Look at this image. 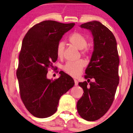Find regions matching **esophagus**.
Listing matches in <instances>:
<instances>
[{
    "instance_id": "obj_1",
    "label": "esophagus",
    "mask_w": 133,
    "mask_h": 133,
    "mask_svg": "<svg viewBox=\"0 0 133 133\" xmlns=\"http://www.w3.org/2000/svg\"><path fill=\"white\" fill-rule=\"evenodd\" d=\"M74 85H76V86H77V85H78V82L77 80H76V79H74Z\"/></svg>"
}]
</instances>
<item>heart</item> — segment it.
Here are the masks:
<instances>
[{"label":"heart","mask_w":133,"mask_h":133,"mask_svg":"<svg viewBox=\"0 0 133 133\" xmlns=\"http://www.w3.org/2000/svg\"><path fill=\"white\" fill-rule=\"evenodd\" d=\"M69 42L72 45L79 50H81V53L87 56L90 54V50L87 46L88 40L84 36L78 32H75L69 37ZM65 50V43L63 42H59L56 47V53L58 57H63ZM86 65V62L83 59H80L74 62H68L63 67L64 71L68 75L72 77H77L81 74L83 68Z\"/></svg>","instance_id":"1"}]
</instances>
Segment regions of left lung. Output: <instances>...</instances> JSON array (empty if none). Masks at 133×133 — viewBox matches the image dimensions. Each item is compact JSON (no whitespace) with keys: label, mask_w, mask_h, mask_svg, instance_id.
Listing matches in <instances>:
<instances>
[{"label":"left lung","mask_w":133,"mask_h":133,"mask_svg":"<svg viewBox=\"0 0 133 133\" xmlns=\"http://www.w3.org/2000/svg\"><path fill=\"white\" fill-rule=\"evenodd\" d=\"M81 27L91 31L94 45L85 70L84 77L88 81L79 83L84 92L77 102V109L83 119L95 121L108 111L114 101L119 82V57L116 38L107 26L91 21ZM91 78L94 81L90 82Z\"/></svg>","instance_id":"1"}]
</instances>
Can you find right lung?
Wrapping results in <instances>:
<instances>
[{
    "instance_id": "1",
    "label": "right lung",
    "mask_w": 133,
    "mask_h": 133,
    "mask_svg": "<svg viewBox=\"0 0 133 133\" xmlns=\"http://www.w3.org/2000/svg\"><path fill=\"white\" fill-rule=\"evenodd\" d=\"M74 25L43 21L34 25L23 37L16 76L22 101L36 117L46 118L55 113L60 98L74 86V80L63 71L54 81L47 79L46 74L57 60L58 43Z\"/></svg>"
}]
</instances>
